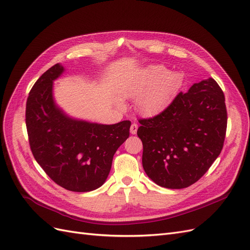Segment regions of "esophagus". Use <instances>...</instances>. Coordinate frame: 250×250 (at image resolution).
I'll return each instance as SVG.
<instances>
[{"mask_svg":"<svg viewBox=\"0 0 250 250\" xmlns=\"http://www.w3.org/2000/svg\"><path fill=\"white\" fill-rule=\"evenodd\" d=\"M138 127H139V126H138L137 123H132L131 126H130V133H131V134H135V133H137Z\"/></svg>","mask_w":250,"mask_h":250,"instance_id":"obj_1","label":"esophagus"}]
</instances>
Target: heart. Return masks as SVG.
<instances>
[{
    "label": "heart",
    "mask_w": 250,
    "mask_h": 250,
    "mask_svg": "<svg viewBox=\"0 0 250 250\" xmlns=\"http://www.w3.org/2000/svg\"><path fill=\"white\" fill-rule=\"evenodd\" d=\"M181 85L178 73H169L164 66L153 65L144 70L128 83L125 95L140 98L139 107L145 115H153L164 108Z\"/></svg>",
    "instance_id": "heart-1"
}]
</instances>
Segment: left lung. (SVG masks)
Here are the masks:
<instances>
[{
	"instance_id": "left-lung-1",
	"label": "left lung",
	"mask_w": 250,
	"mask_h": 250,
	"mask_svg": "<svg viewBox=\"0 0 250 250\" xmlns=\"http://www.w3.org/2000/svg\"><path fill=\"white\" fill-rule=\"evenodd\" d=\"M143 168L158 186L184 188L198 181L224 145L228 111L213 79L180 92L158 115L140 119Z\"/></svg>"
}]
</instances>
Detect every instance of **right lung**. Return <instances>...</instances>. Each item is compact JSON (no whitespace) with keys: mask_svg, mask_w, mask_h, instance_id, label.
I'll list each match as a JSON object with an SVG mask.
<instances>
[{"mask_svg":"<svg viewBox=\"0 0 250 250\" xmlns=\"http://www.w3.org/2000/svg\"><path fill=\"white\" fill-rule=\"evenodd\" d=\"M63 72L56 63L34 83L26 103V126L35 161L58 186L88 192L106 180L117 149L129 137L130 121L113 125L66 117L53 101L52 85Z\"/></svg>","mask_w":250,"mask_h":250,"instance_id":"1","label":"right lung"}]
</instances>
